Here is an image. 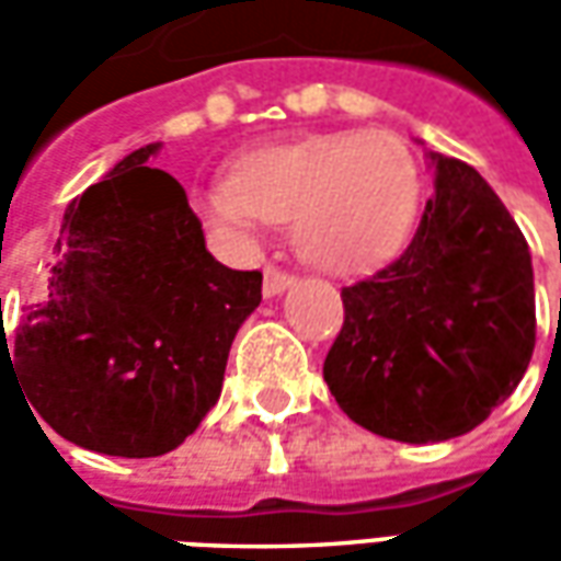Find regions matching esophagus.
<instances>
[{
	"mask_svg": "<svg viewBox=\"0 0 561 561\" xmlns=\"http://www.w3.org/2000/svg\"><path fill=\"white\" fill-rule=\"evenodd\" d=\"M291 282H294V273H288V270H282V267L264 270V294H267V297L282 294L288 285H291Z\"/></svg>",
	"mask_w": 561,
	"mask_h": 561,
	"instance_id": "1",
	"label": "esophagus"
}]
</instances>
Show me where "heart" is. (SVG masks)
<instances>
[{
    "label": "heart",
    "instance_id": "heart-1",
    "mask_svg": "<svg viewBox=\"0 0 561 561\" xmlns=\"http://www.w3.org/2000/svg\"><path fill=\"white\" fill-rule=\"evenodd\" d=\"M216 228L249 240L267 221H294L297 249L333 273H364L409 243L421 171L390 131H333L245 152L233 180L201 192Z\"/></svg>",
    "mask_w": 561,
    "mask_h": 561
}]
</instances>
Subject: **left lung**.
<instances>
[{
    "label": "left lung",
    "mask_w": 561,
    "mask_h": 561,
    "mask_svg": "<svg viewBox=\"0 0 561 561\" xmlns=\"http://www.w3.org/2000/svg\"><path fill=\"white\" fill-rule=\"evenodd\" d=\"M435 197L412 243L376 276L342 288L324 381L364 430L445 442L514 393L535 348L526 237L483 176L435 152Z\"/></svg>",
    "instance_id": "8db88e82"
}]
</instances>
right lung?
Instances as JSON below:
<instances>
[{
	"mask_svg": "<svg viewBox=\"0 0 561 561\" xmlns=\"http://www.w3.org/2000/svg\"><path fill=\"white\" fill-rule=\"evenodd\" d=\"M156 149L68 204L44 294L2 345L32 417L111 457H161L195 433L261 304V270L209 255L183 185L147 164Z\"/></svg>",
	"mask_w": 561,
	"mask_h": 561,
	"instance_id": "right-lung-1",
	"label": "right lung"
}]
</instances>
